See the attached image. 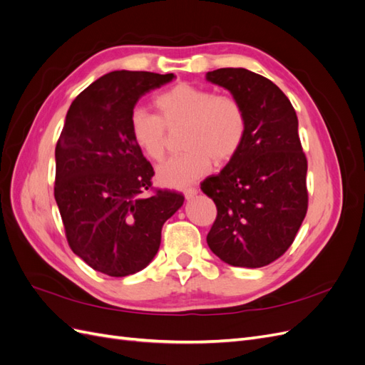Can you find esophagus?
I'll return each instance as SVG.
<instances>
[{
    "instance_id": "obj_1",
    "label": "esophagus",
    "mask_w": 365,
    "mask_h": 365,
    "mask_svg": "<svg viewBox=\"0 0 365 365\" xmlns=\"http://www.w3.org/2000/svg\"><path fill=\"white\" fill-rule=\"evenodd\" d=\"M197 195V190L195 189V187H189V189L184 190V196L185 200H193V197Z\"/></svg>"
}]
</instances>
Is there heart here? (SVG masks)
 <instances>
[{
  "label": "heart",
  "instance_id": "heart-1",
  "mask_svg": "<svg viewBox=\"0 0 365 365\" xmlns=\"http://www.w3.org/2000/svg\"><path fill=\"white\" fill-rule=\"evenodd\" d=\"M160 117L137 108L130 114V132L138 148L152 160L165 153V126H184L187 150L157 169L160 184L182 189L204 176L215 158L225 163L239 152L247 134L244 108L230 96H215L205 88L178 83L155 98Z\"/></svg>",
  "mask_w": 365,
  "mask_h": 365
}]
</instances>
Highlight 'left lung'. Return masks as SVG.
Returning <instances> with one entry per match:
<instances>
[{
	"label": "left lung",
	"mask_w": 365,
	"mask_h": 365,
	"mask_svg": "<svg viewBox=\"0 0 365 365\" xmlns=\"http://www.w3.org/2000/svg\"><path fill=\"white\" fill-rule=\"evenodd\" d=\"M247 115L245 140L201 190L217 208L207 244L240 268L267 267L291 247L307 212V161L289 98L267 77L245 68L208 71Z\"/></svg>",
	"instance_id": "left-lung-1"
}]
</instances>
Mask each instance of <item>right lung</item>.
<instances>
[{
	"label": "right lung",
	"mask_w": 365,
	"mask_h": 365,
	"mask_svg": "<svg viewBox=\"0 0 365 365\" xmlns=\"http://www.w3.org/2000/svg\"><path fill=\"white\" fill-rule=\"evenodd\" d=\"M172 73L113 71L74 98L58 140L54 200L76 256L98 272L126 277L155 257L163 224L184 202L176 192H145L153 169L130 132L140 98Z\"/></svg>",
	"instance_id": "right-lung-1"
}]
</instances>
